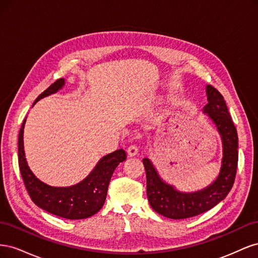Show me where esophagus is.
<instances>
[{"label": "esophagus", "mask_w": 258, "mask_h": 258, "mask_svg": "<svg viewBox=\"0 0 258 258\" xmlns=\"http://www.w3.org/2000/svg\"><path fill=\"white\" fill-rule=\"evenodd\" d=\"M127 152H128V155L129 156H136L137 154H138V152H139V148H138V146L137 145H135V144H131L129 147H128V150H127Z\"/></svg>", "instance_id": "1"}]
</instances>
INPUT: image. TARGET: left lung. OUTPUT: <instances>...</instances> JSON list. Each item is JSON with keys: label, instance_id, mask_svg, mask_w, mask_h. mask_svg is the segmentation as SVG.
I'll return each mask as SVG.
<instances>
[{"label": "left lung", "instance_id": "obj_1", "mask_svg": "<svg viewBox=\"0 0 258 258\" xmlns=\"http://www.w3.org/2000/svg\"><path fill=\"white\" fill-rule=\"evenodd\" d=\"M207 95L208 104L204 107V113L212 119L223 141L222 167L216 181L196 192H179L162 181L150 160L143 159L150 205L156 212L172 220H183L207 212L227 196L235 182L238 168L237 129L222 93L208 85Z\"/></svg>", "mask_w": 258, "mask_h": 258}]
</instances>
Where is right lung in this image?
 <instances>
[{"label": "right lung", "instance_id": "1", "mask_svg": "<svg viewBox=\"0 0 258 258\" xmlns=\"http://www.w3.org/2000/svg\"><path fill=\"white\" fill-rule=\"evenodd\" d=\"M63 85V79L57 80L36 98L34 103L57 92ZM25 122L26 119L22 122L18 137V162L23 183L34 204L48 213L68 220H82L99 212L105 202L107 187L114 170L127 158L126 152L117 150L104 156L92 172L79 184L70 187H51L36 178L28 167L23 150Z\"/></svg>", "mask_w": 258, "mask_h": 258}]
</instances>
